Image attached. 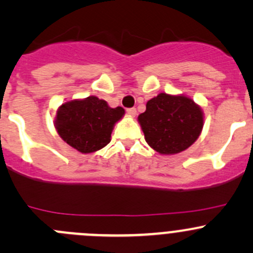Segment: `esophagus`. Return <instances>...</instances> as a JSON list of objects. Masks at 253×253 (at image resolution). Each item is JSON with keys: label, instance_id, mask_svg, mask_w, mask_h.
Wrapping results in <instances>:
<instances>
[{"label": "esophagus", "instance_id": "esophagus-1", "mask_svg": "<svg viewBox=\"0 0 253 253\" xmlns=\"http://www.w3.org/2000/svg\"><path fill=\"white\" fill-rule=\"evenodd\" d=\"M126 112L129 115V116H136L137 110H136V109H134V108H129V109H127Z\"/></svg>", "mask_w": 253, "mask_h": 253}]
</instances>
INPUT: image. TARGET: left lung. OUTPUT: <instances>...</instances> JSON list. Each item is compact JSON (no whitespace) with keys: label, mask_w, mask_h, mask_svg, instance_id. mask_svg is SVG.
<instances>
[{"label":"left lung","mask_w":253,"mask_h":253,"mask_svg":"<svg viewBox=\"0 0 253 253\" xmlns=\"http://www.w3.org/2000/svg\"><path fill=\"white\" fill-rule=\"evenodd\" d=\"M145 141L160 154H176L196 142L203 127V114L186 96L162 93L147 103L138 116Z\"/></svg>","instance_id":"8db88e82"}]
</instances>
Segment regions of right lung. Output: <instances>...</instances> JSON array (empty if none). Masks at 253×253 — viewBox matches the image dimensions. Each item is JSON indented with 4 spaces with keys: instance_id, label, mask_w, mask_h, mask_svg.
Returning <instances> with one entry per match:
<instances>
[{
    "instance_id": "right-lung-1",
    "label": "right lung",
    "mask_w": 253,
    "mask_h": 253,
    "mask_svg": "<svg viewBox=\"0 0 253 253\" xmlns=\"http://www.w3.org/2000/svg\"><path fill=\"white\" fill-rule=\"evenodd\" d=\"M120 106L112 109L105 100L89 96L61 105L56 129L61 138L81 153H93L110 142L112 127L124 116Z\"/></svg>"
}]
</instances>
